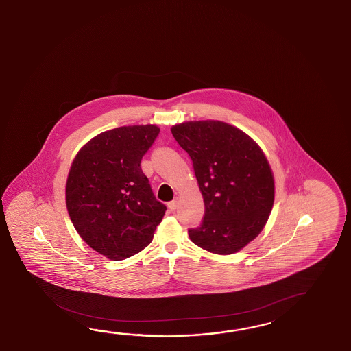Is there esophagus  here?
Instances as JSON below:
<instances>
[{"mask_svg":"<svg viewBox=\"0 0 351 351\" xmlns=\"http://www.w3.org/2000/svg\"><path fill=\"white\" fill-rule=\"evenodd\" d=\"M177 206H178V199H177V198L168 203V208H169L171 210H176V209H177Z\"/></svg>","mask_w":351,"mask_h":351,"instance_id":"obj_1","label":"esophagus"}]
</instances>
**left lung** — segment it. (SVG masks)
<instances>
[{
	"mask_svg": "<svg viewBox=\"0 0 351 351\" xmlns=\"http://www.w3.org/2000/svg\"><path fill=\"white\" fill-rule=\"evenodd\" d=\"M173 137L192 159L204 200L200 227L191 241L214 254L239 252L267 224L274 204V177L261 147L247 133L220 121L173 125Z\"/></svg>",
	"mask_w": 351,
	"mask_h": 351,
	"instance_id": "1",
	"label": "left lung"
}]
</instances>
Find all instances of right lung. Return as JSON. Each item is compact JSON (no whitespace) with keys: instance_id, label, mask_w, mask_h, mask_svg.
<instances>
[{"instance_id":"1","label":"right lung","mask_w":351,"mask_h":351,"mask_svg":"<svg viewBox=\"0 0 351 351\" xmlns=\"http://www.w3.org/2000/svg\"><path fill=\"white\" fill-rule=\"evenodd\" d=\"M154 124L102 132L78 151L66 183V206L83 241L112 261L143 250L165 217L141 160L158 136Z\"/></svg>"}]
</instances>
